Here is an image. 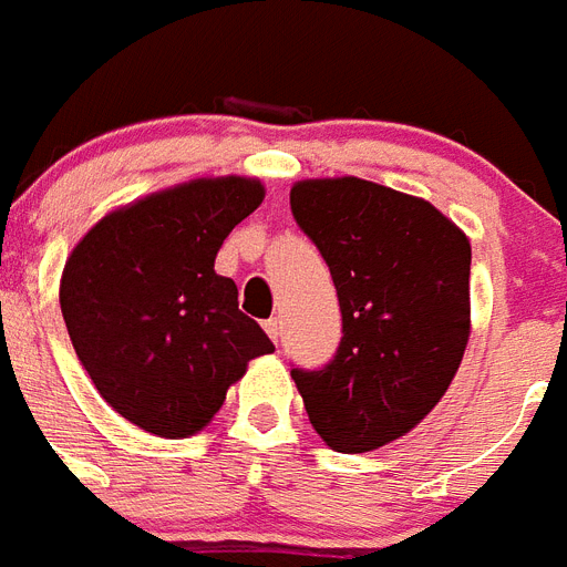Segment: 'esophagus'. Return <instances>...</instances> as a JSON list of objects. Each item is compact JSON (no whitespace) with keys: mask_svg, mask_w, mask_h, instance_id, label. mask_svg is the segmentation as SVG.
<instances>
[{"mask_svg":"<svg viewBox=\"0 0 567 567\" xmlns=\"http://www.w3.org/2000/svg\"><path fill=\"white\" fill-rule=\"evenodd\" d=\"M264 330H266V336H269V339L278 341L280 339V321H278V318H269V321L264 324Z\"/></svg>","mask_w":567,"mask_h":567,"instance_id":"34e87169","label":"esophagus"}]
</instances>
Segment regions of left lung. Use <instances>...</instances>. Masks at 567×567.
I'll return each mask as SVG.
<instances>
[{
	"label": "left lung",
	"instance_id": "left-lung-1",
	"mask_svg": "<svg viewBox=\"0 0 567 567\" xmlns=\"http://www.w3.org/2000/svg\"><path fill=\"white\" fill-rule=\"evenodd\" d=\"M298 226L330 266L339 353L292 379L330 449L359 455L409 434L441 402L470 341V237L420 196L359 176L301 179Z\"/></svg>",
	"mask_w": 567,
	"mask_h": 567
}]
</instances>
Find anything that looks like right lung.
I'll return each mask as SVG.
<instances>
[{"label": "right lung", "instance_id": "1", "mask_svg": "<svg viewBox=\"0 0 567 567\" xmlns=\"http://www.w3.org/2000/svg\"><path fill=\"white\" fill-rule=\"evenodd\" d=\"M255 176H203L110 210L65 257L60 310L97 394L144 432H203L275 344L214 260L264 203Z\"/></svg>", "mask_w": 567, "mask_h": 567}]
</instances>
